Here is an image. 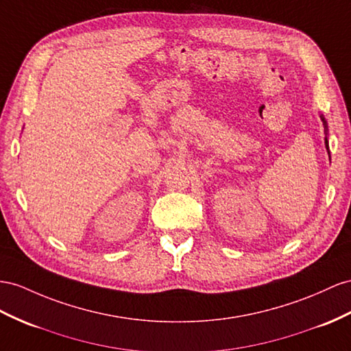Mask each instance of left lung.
Listing matches in <instances>:
<instances>
[{"instance_id": "obj_1", "label": "left lung", "mask_w": 351, "mask_h": 351, "mask_svg": "<svg viewBox=\"0 0 351 351\" xmlns=\"http://www.w3.org/2000/svg\"><path fill=\"white\" fill-rule=\"evenodd\" d=\"M320 119H322V121H323V125H325V129H326V134H328V124H326V120H325V117H323V115H320ZM325 145H326V149H328V154H329V143H328V138H325Z\"/></svg>"}]
</instances>
